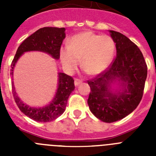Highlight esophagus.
<instances>
[{"label": "esophagus", "instance_id": "1", "mask_svg": "<svg viewBox=\"0 0 156 156\" xmlns=\"http://www.w3.org/2000/svg\"><path fill=\"white\" fill-rule=\"evenodd\" d=\"M81 83H82V80L80 79H77V78L76 79H75V80H74V84H75L76 87L80 84Z\"/></svg>", "mask_w": 156, "mask_h": 156}]
</instances>
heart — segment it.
Returning a JSON list of instances; mask_svg holds the SVG:
<instances>
[{"label": "heart", "mask_w": 156, "mask_h": 156, "mask_svg": "<svg viewBox=\"0 0 156 156\" xmlns=\"http://www.w3.org/2000/svg\"><path fill=\"white\" fill-rule=\"evenodd\" d=\"M115 48V42L109 36L83 32L72 37L68 47L61 48L60 59L69 72L76 69L82 59L83 69L89 75L96 76L108 68L113 58Z\"/></svg>", "instance_id": "b5f03b06"}]
</instances>
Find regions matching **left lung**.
Masks as SVG:
<instances>
[{
    "label": "left lung",
    "mask_w": 156,
    "mask_h": 156,
    "mask_svg": "<svg viewBox=\"0 0 156 156\" xmlns=\"http://www.w3.org/2000/svg\"><path fill=\"white\" fill-rule=\"evenodd\" d=\"M116 56L108 69L93 80L87 103L90 112L105 122H113L130 114L140 103L147 78V65L138 47L119 32L109 30ZM119 82L121 89L111 87Z\"/></svg>",
    "instance_id": "left-lung-1"
}]
</instances>
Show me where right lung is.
Wrapping results in <instances>:
<instances>
[{"mask_svg":"<svg viewBox=\"0 0 156 156\" xmlns=\"http://www.w3.org/2000/svg\"><path fill=\"white\" fill-rule=\"evenodd\" d=\"M66 29L57 27H44L27 37L18 48L16 55L12 62L11 75L13 76V69L19 58L23 53L27 51H42L50 55L53 58H60V49L63 40L66 37ZM58 89L53 100L50 104L44 107H30L20 100L15 90L14 83H12V94L16 105L22 112L30 119L37 122H50L57 119L65 112L67 101L70 94L75 89L74 80L70 76L58 73ZM13 80V79H12Z\"/></svg>","mask_w":156,"mask_h":156,"instance_id":"right-lung-1","label":"right lung"}]
</instances>
